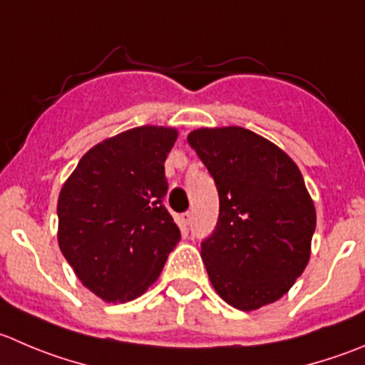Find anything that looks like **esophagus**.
I'll return each instance as SVG.
<instances>
[{
  "mask_svg": "<svg viewBox=\"0 0 365 365\" xmlns=\"http://www.w3.org/2000/svg\"><path fill=\"white\" fill-rule=\"evenodd\" d=\"M180 221H182V225L189 226L190 221H192V212H183V214L180 215Z\"/></svg>",
  "mask_w": 365,
  "mask_h": 365,
  "instance_id": "1",
  "label": "esophagus"
}]
</instances>
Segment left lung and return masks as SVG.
<instances>
[{
	"label": "left lung",
	"mask_w": 365,
	"mask_h": 365,
	"mask_svg": "<svg viewBox=\"0 0 365 365\" xmlns=\"http://www.w3.org/2000/svg\"><path fill=\"white\" fill-rule=\"evenodd\" d=\"M219 192V217L201 242L215 292L250 312L287 294L305 271L316 208L302 171L285 151L240 126L187 137Z\"/></svg>",
	"instance_id": "1"
}]
</instances>
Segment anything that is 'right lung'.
<instances>
[{
    "label": "right lung",
    "instance_id": "add662e5",
    "mask_svg": "<svg viewBox=\"0 0 365 365\" xmlns=\"http://www.w3.org/2000/svg\"><path fill=\"white\" fill-rule=\"evenodd\" d=\"M178 132L139 126L96 144L63 183L58 246L81 284L108 303L139 298L162 272L180 230L162 200Z\"/></svg>",
    "mask_w": 365,
    "mask_h": 365
}]
</instances>
